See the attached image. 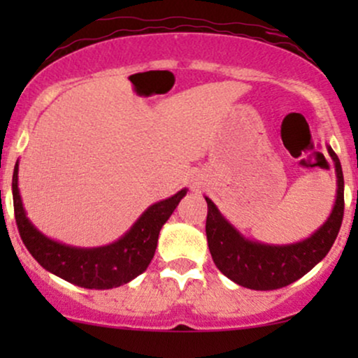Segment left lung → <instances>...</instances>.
<instances>
[{"mask_svg":"<svg viewBox=\"0 0 358 358\" xmlns=\"http://www.w3.org/2000/svg\"><path fill=\"white\" fill-rule=\"evenodd\" d=\"M327 150L335 163V205L318 231L294 244H264L248 239L222 215L217 205L205 196L208 207L205 224L208 249L222 274L249 289H279L305 276L327 256L338 236L345 207L342 165L331 146H327Z\"/></svg>","mask_w":358,"mask_h":358,"instance_id":"1","label":"left lung"}]
</instances>
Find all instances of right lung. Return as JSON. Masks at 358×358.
I'll use <instances>...</instances> for the list:
<instances>
[{"label": "right lung", "instance_id": "obj_1", "mask_svg": "<svg viewBox=\"0 0 358 358\" xmlns=\"http://www.w3.org/2000/svg\"><path fill=\"white\" fill-rule=\"evenodd\" d=\"M13 207L23 244L43 269L72 285L87 289H110L145 273L155 256L158 236L187 188L156 202L141 213L121 239L101 248H73L47 237L31 224L23 208L18 188V162L13 171Z\"/></svg>", "mask_w": 358, "mask_h": 358}]
</instances>
